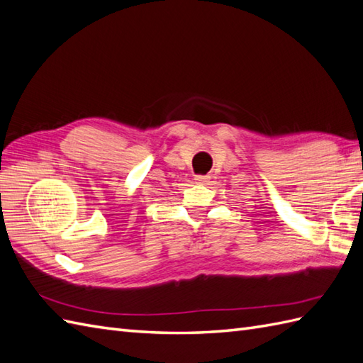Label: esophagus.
Returning a JSON list of instances; mask_svg holds the SVG:
<instances>
[{"label":"esophagus","mask_w":363,"mask_h":363,"mask_svg":"<svg viewBox=\"0 0 363 363\" xmlns=\"http://www.w3.org/2000/svg\"><path fill=\"white\" fill-rule=\"evenodd\" d=\"M196 180H197L199 183H208L209 177H206V175H197V177H196Z\"/></svg>","instance_id":"1"}]
</instances>
